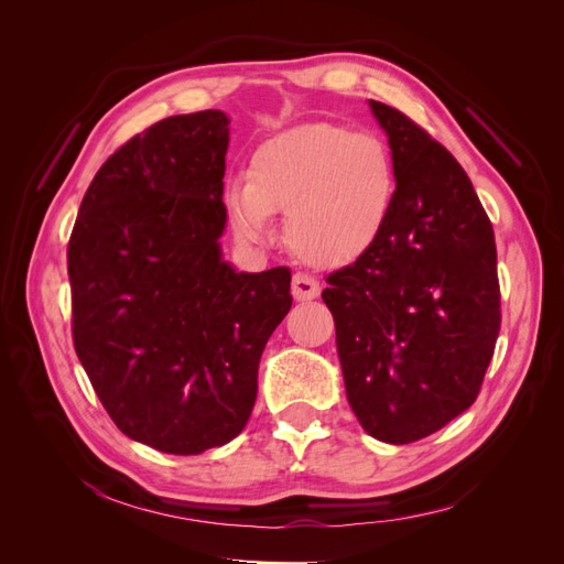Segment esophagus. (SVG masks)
Listing matches in <instances>:
<instances>
[{"label": "esophagus", "instance_id": "34e87169", "mask_svg": "<svg viewBox=\"0 0 564 564\" xmlns=\"http://www.w3.org/2000/svg\"><path fill=\"white\" fill-rule=\"evenodd\" d=\"M292 296L296 301H313L319 296V282L305 272H296L292 280Z\"/></svg>", "mask_w": 564, "mask_h": 564}]
</instances>
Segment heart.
I'll list each match as a JSON object with an SVG mask.
<instances>
[{
	"mask_svg": "<svg viewBox=\"0 0 564 564\" xmlns=\"http://www.w3.org/2000/svg\"><path fill=\"white\" fill-rule=\"evenodd\" d=\"M398 197L388 145L369 133L311 122L253 150L247 178L226 187V214L245 245L272 240L284 212L286 245L319 268L348 265L383 237Z\"/></svg>",
	"mask_w": 564,
	"mask_h": 564,
	"instance_id": "obj_1",
	"label": "heart"
}]
</instances>
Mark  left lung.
Here are the masks:
<instances>
[{
	"mask_svg": "<svg viewBox=\"0 0 564 564\" xmlns=\"http://www.w3.org/2000/svg\"><path fill=\"white\" fill-rule=\"evenodd\" d=\"M398 172L390 224L327 278L348 404L390 445L440 431L475 402L499 336L497 245L473 183L400 110L369 100Z\"/></svg>",
	"mask_w": 564,
	"mask_h": 564,
	"instance_id": "8db88e82",
	"label": "left lung"
}]
</instances>
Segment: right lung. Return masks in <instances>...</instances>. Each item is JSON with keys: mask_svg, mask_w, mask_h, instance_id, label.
<instances>
[{"mask_svg": "<svg viewBox=\"0 0 564 564\" xmlns=\"http://www.w3.org/2000/svg\"><path fill=\"white\" fill-rule=\"evenodd\" d=\"M230 119L174 115L119 148L82 199L67 275L79 362L127 437L191 456L245 431L292 272L220 251Z\"/></svg>", "mask_w": 564, "mask_h": 564, "instance_id": "right-lung-1", "label": "right lung"}]
</instances>
